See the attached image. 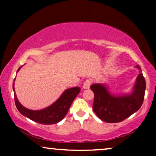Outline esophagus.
<instances>
[{
    "label": "esophagus",
    "mask_w": 156,
    "mask_h": 156,
    "mask_svg": "<svg viewBox=\"0 0 156 156\" xmlns=\"http://www.w3.org/2000/svg\"><path fill=\"white\" fill-rule=\"evenodd\" d=\"M91 83V82L90 80H87L84 82V84H83V89H89L90 87Z\"/></svg>",
    "instance_id": "1"
}]
</instances>
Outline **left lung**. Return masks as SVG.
<instances>
[{
	"instance_id": "8db88e82",
	"label": "left lung",
	"mask_w": 156,
	"mask_h": 156,
	"mask_svg": "<svg viewBox=\"0 0 156 156\" xmlns=\"http://www.w3.org/2000/svg\"><path fill=\"white\" fill-rule=\"evenodd\" d=\"M140 73L130 94L114 95L107 87L94 84L90 87L94 94L93 110L101 120L107 123L121 122L137 112L142 106L146 90V80L139 65L136 66Z\"/></svg>"
}]
</instances>
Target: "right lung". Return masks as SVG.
<instances>
[{
  "label": "right lung",
  "instance_id": "right-lung-1",
  "mask_svg": "<svg viewBox=\"0 0 156 156\" xmlns=\"http://www.w3.org/2000/svg\"><path fill=\"white\" fill-rule=\"evenodd\" d=\"M20 67L18 69L20 70ZM16 78L14 79V81ZM12 89L15 95L16 106L19 112L23 116L27 117L32 121H35L40 124L50 125L59 122L65 118L71 104L76 96L80 91V88L78 87L67 89L62 94L58 99L55 101L52 105L41 110H31L25 108L18 101V98L15 92L14 83L12 84Z\"/></svg>",
  "mask_w": 156,
  "mask_h": 156
}]
</instances>
